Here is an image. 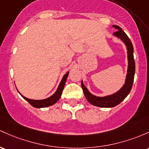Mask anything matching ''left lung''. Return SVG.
<instances>
[{"mask_svg":"<svg viewBox=\"0 0 149 149\" xmlns=\"http://www.w3.org/2000/svg\"><path fill=\"white\" fill-rule=\"evenodd\" d=\"M112 27L117 29V32L113 34L114 37L120 39L124 42L127 48V60H128V66L127 72L126 75L125 84L122 88L116 93L109 95L99 97L93 95L84 86L83 81H81V87L83 91V93L87 99V100L93 105L97 106L100 107H113L119 104L121 102L125 99L130 93L132 85L134 82V78L135 74V62L134 58V48L128 36L122 30L121 27L117 25H112Z\"/></svg>","mask_w":149,"mask_h":149,"instance_id":"obj_1","label":"left lung"}]
</instances>
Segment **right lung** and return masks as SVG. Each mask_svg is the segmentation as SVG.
<instances>
[{
    "label": "right lung",
    "instance_id": "add662e5",
    "mask_svg": "<svg viewBox=\"0 0 149 149\" xmlns=\"http://www.w3.org/2000/svg\"><path fill=\"white\" fill-rule=\"evenodd\" d=\"M68 73H69V71L67 72L66 74L63 76V78H62L61 82H60L59 85H58V88H57L56 92L54 93L52 96H50V97H47V98L46 99H43V100L29 99L27 98V97H24V96L22 95V94H20V93H19V91L18 93L21 95V96H22L25 100H27V102L31 104V105L33 106L34 107H36V108H42V107H49V106L53 105L54 104L56 103L57 101H58V100H59L60 97H61L62 91H63V88H64L65 83H66V79L67 78H68Z\"/></svg>",
    "mask_w": 149,
    "mask_h": 149
}]
</instances>
